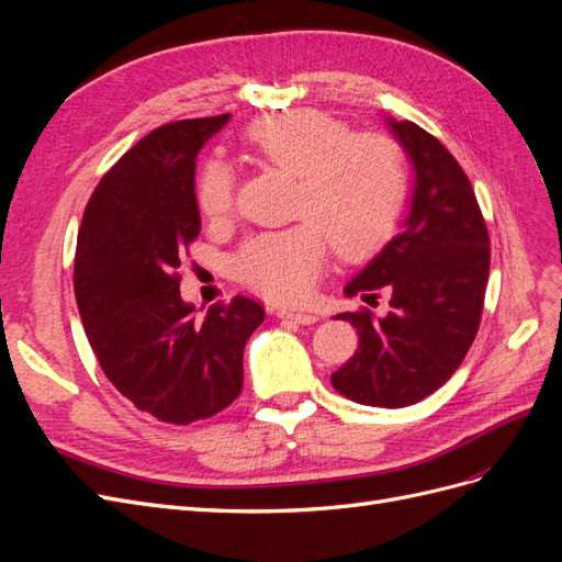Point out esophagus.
Here are the masks:
<instances>
[{"mask_svg":"<svg viewBox=\"0 0 562 562\" xmlns=\"http://www.w3.org/2000/svg\"><path fill=\"white\" fill-rule=\"evenodd\" d=\"M277 316H279V318H285V321L300 323V326H312V323L318 321V316L312 314V312H293V310H279Z\"/></svg>","mask_w":562,"mask_h":562,"instance_id":"esophagus-1","label":"esophagus"}]
</instances>
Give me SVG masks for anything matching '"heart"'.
<instances>
[{
    "label": "heart",
    "mask_w": 562,
    "mask_h": 562,
    "mask_svg": "<svg viewBox=\"0 0 562 562\" xmlns=\"http://www.w3.org/2000/svg\"><path fill=\"white\" fill-rule=\"evenodd\" d=\"M246 143L265 166L297 178L291 215L300 225L255 234L234 255V274L274 302L307 300L328 262V241L347 260L375 250L405 199V159L382 133H351L316 110L267 116ZM196 203L209 220L236 209V176L213 159L196 178Z\"/></svg>",
    "instance_id": "obj_1"
}]
</instances>
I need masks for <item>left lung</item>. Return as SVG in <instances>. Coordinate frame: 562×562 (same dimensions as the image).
<instances>
[{
	"label": "left lung",
	"mask_w": 562,
	"mask_h": 562,
	"mask_svg": "<svg viewBox=\"0 0 562 562\" xmlns=\"http://www.w3.org/2000/svg\"><path fill=\"white\" fill-rule=\"evenodd\" d=\"M389 124L415 166L411 213L345 293H386L391 310L337 314L359 349L330 375L337 394L372 407L413 405L452 378L479 333L490 274L487 227L462 166L417 124Z\"/></svg>",
	"instance_id": "1"
}]
</instances>
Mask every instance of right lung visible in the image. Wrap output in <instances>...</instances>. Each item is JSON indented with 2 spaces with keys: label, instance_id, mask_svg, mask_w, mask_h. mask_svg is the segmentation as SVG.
<instances>
[{
  "label": "right lung",
  "instance_id": "add662e5",
  "mask_svg": "<svg viewBox=\"0 0 562 562\" xmlns=\"http://www.w3.org/2000/svg\"><path fill=\"white\" fill-rule=\"evenodd\" d=\"M232 114L147 133L91 194L77 236L75 295L105 378L138 411L192 424L244 386V347L262 304L236 295L203 318L180 297V260L201 232L196 155Z\"/></svg>",
  "mask_w": 562,
  "mask_h": 562
}]
</instances>
